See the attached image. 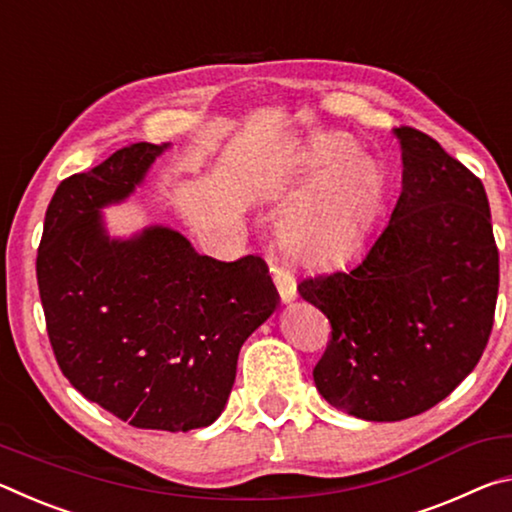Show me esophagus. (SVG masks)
Instances as JSON below:
<instances>
[{"mask_svg":"<svg viewBox=\"0 0 512 512\" xmlns=\"http://www.w3.org/2000/svg\"><path fill=\"white\" fill-rule=\"evenodd\" d=\"M271 275H273V282L277 287V293H280L282 302H293L298 298V289H296V280H293V275L289 271H284V268H277L271 266Z\"/></svg>","mask_w":512,"mask_h":512,"instance_id":"esophagus-1","label":"esophagus"}]
</instances>
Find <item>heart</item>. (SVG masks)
<instances>
[{
    "mask_svg": "<svg viewBox=\"0 0 512 512\" xmlns=\"http://www.w3.org/2000/svg\"><path fill=\"white\" fill-rule=\"evenodd\" d=\"M302 164L316 183L284 216V241L302 253H332L354 246L381 196L377 162L357 155L350 137L325 135L309 144Z\"/></svg>",
    "mask_w": 512,
    "mask_h": 512,
    "instance_id": "1",
    "label": "heart"
}]
</instances>
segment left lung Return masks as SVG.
I'll return each mask as SVG.
<instances>
[{
  "instance_id": "obj_1",
  "label": "left lung",
  "mask_w": 512,
  "mask_h": 512,
  "mask_svg": "<svg viewBox=\"0 0 512 512\" xmlns=\"http://www.w3.org/2000/svg\"><path fill=\"white\" fill-rule=\"evenodd\" d=\"M402 192L366 257L316 275L300 296L332 325L318 393L339 411L397 422L429 411L488 345L499 253L481 180L415 128H395Z\"/></svg>"
}]
</instances>
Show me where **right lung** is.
I'll return each instance as SVG.
<instances>
[{"instance_id": "1", "label": "right lung", "mask_w": 512, "mask_h": 512, "mask_svg": "<svg viewBox=\"0 0 512 512\" xmlns=\"http://www.w3.org/2000/svg\"><path fill=\"white\" fill-rule=\"evenodd\" d=\"M171 144H128L63 180L45 214L38 287L63 375L137 429L210 427L241 345L277 309L262 257L198 255L167 225L110 237L103 207L126 201Z\"/></svg>"}]
</instances>
